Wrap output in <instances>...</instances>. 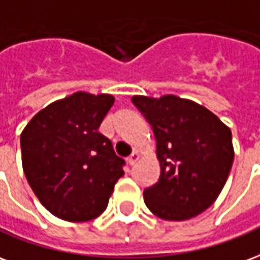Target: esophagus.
Here are the masks:
<instances>
[{
  "label": "esophagus",
  "instance_id": "esophagus-1",
  "mask_svg": "<svg viewBox=\"0 0 260 260\" xmlns=\"http://www.w3.org/2000/svg\"><path fill=\"white\" fill-rule=\"evenodd\" d=\"M138 159H140V155H138V152H136V151H134V152H133L132 155H130V156L127 158L128 165H130V166H134V165L138 162Z\"/></svg>",
  "mask_w": 260,
  "mask_h": 260
}]
</instances>
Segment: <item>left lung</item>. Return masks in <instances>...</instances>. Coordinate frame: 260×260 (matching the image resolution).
Returning <instances> with one entry per match:
<instances>
[{
  "instance_id": "left-lung-1",
  "label": "left lung",
  "mask_w": 260,
  "mask_h": 260,
  "mask_svg": "<svg viewBox=\"0 0 260 260\" xmlns=\"http://www.w3.org/2000/svg\"><path fill=\"white\" fill-rule=\"evenodd\" d=\"M156 140L159 180L144 202L164 220H187L209 208L226 184L234 148L231 130L215 113L176 95H134Z\"/></svg>"
}]
</instances>
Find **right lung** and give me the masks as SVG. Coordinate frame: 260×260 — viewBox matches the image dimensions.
Here are the masks:
<instances>
[{
  "mask_svg": "<svg viewBox=\"0 0 260 260\" xmlns=\"http://www.w3.org/2000/svg\"><path fill=\"white\" fill-rule=\"evenodd\" d=\"M115 102L77 91L34 115L20 134L26 179L45 209L62 220H92L107 209L124 160L98 132Z\"/></svg>",
  "mask_w": 260,
  "mask_h": 260,
  "instance_id": "add662e5",
  "label": "right lung"
}]
</instances>
